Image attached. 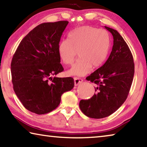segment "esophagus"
Here are the masks:
<instances>
[{
	"instance_id": "esophagus-1",
	"label": "esophagus",
	"mask_w": 147,
	"mask_h": 147,
	"mask_svg": "<svg viewBox=\"0 0 147 147\" xmlns=\"http://www.w3.org/2000/svg\"><path fill=\"white\" fill-rule=\"evenodd\" d=\"M74 86H78L80 84H81L83 82V79L80 78H77V77H74Z\"/></svg>"
}]
</instances>
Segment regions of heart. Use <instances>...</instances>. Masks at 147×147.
I'll use <instances>...</instances> for the list:
<instances>
[{
    "label": "heart",
    "instance_id": "1",
    "mask_svg": "<svg viewBox=\"0 0 147 147\" xmlns=\"http://www.w3.org/2000/svg\"><path fill=\"white\" fill-rule=\"evenodd\" d=\"M110 49V38L108 32L90 26L76 28L69 35V39L59 41L58 53L64 64L73 63L77 53L79 59L67 73L71 76H82L97 68L106 61Z\"/></svg>",
    "mask_w": 147,
    "mask_h": 147
}]
</instances>
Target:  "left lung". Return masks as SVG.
I'll use <instances>...</instances> for the list:
<instances>
[{
  "label": "left lung",
  "instance_id": "8db88e82",
  "mask_svg": "<svg viewBox=\"0 0 147 147\" xmlns=\"http://www.w3.org/2000/svg\"><path fill=\"white\" fill-rule=\"evenodd\" d=\"M113 37V45L102 66L86 78L96 85L95 93L88 100H81L79 106L88 117L102 119L110 115L127 98L134 75L133 56L119 32L105 26Z\"/></svg>",
  "mask_w": 147,
  "mask_h": 147
}]
</instances>
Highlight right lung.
<instances>
[{
	"label": "right lung",
	"instance_id": "right-lung-1",
	"mask_svg": "<svg viewBox=\"0 0 147 147\" xmlns=\"http://www.w3.org/2000/svg\"><path fill=\"white\" fill-rule=\"evenodd\" d=\"M67 21L44 23L22 39L11 63L13 90L24 108L38 115L59 106L62 94L74 88L71 77H53L63 71L58 53Z\"/></svg>",
	"mask_w": 147,
	"mask_h": 147
}]
</instances>
